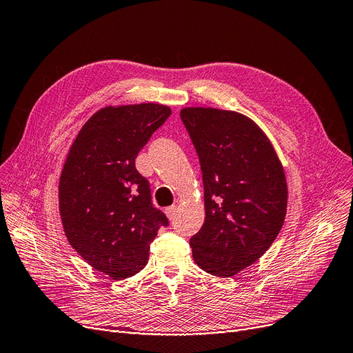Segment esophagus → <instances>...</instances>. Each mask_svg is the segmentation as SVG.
<instances>
[{
    "mask_svg": "<svg viewBox=\"0 0 353 353\" xmlns=\"http://www.w3.org/2000/svg\"><path fill=\"white\" fill-rule=\"evenodd\" d=\"M176 212H178V208H176L175 205H171V207L165 208V214H166V216H168V218H170V220H174L175 215H176Z\"/></svg>",
    "mask_w": 353,
    "mask_h": 353,
    "instance_id": "esophagus-1",
    "label": "esophagus"
}]
</instances>
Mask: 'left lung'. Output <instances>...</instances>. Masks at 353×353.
<instances>
[{
  "label": "left lung",
  "mask_w": 353,
  "mask_h": 353,
  "mask_svg": "<svg viewBox=\"0 0 353 353\" xmlns=\"http://www.w3.org/2000/svg\"><path fill=\"white\" fill-rule=\"evenodd\" d=\"M199 158L205 221L191 237L194 261L216 277H231L270 248L288 210L283 165L265 133L250 117L214 108H183Z\"/></svg>",
  "instance_id": "8db88e82"
}]
</instances>
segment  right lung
<instances>
[{"label":"right lung","instance_id":"right-lung-1","mask_svg":"<svg viewBox=\"0 0 353 353\" xmlns=\"http://www.w3.org/2000/svg\"><path fill=\"white\" fill-rule=\"evenodd\" d=\"M171 108L158 103L106 106L83 125L64 162L59 210L77 254L113 280L139 273L165 214L135 166L139 150L165 123Z\"/></svg>","mask_w":353,"mask_h":353}]
</instances>
